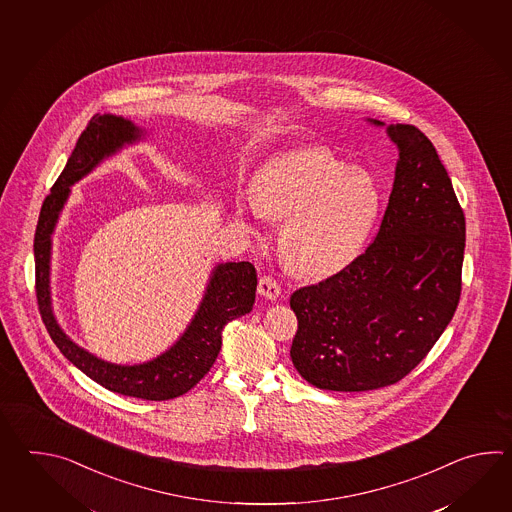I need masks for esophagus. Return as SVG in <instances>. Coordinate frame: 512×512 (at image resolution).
Instances as JSON below:
<instances>
[{
    "label": "esophagus",
    "mask_w": 512,
    "mask_h": 512,
    "mask_svg": "<svg viewBox=\"0 0 512 512\" xmlns=\"http://www.w3.org/2000/svg\"><path fill=\"white\" fill-rule=\"evenodd\" d=\"M258 293L269 300H276L280 294H282V287L278 280L271 276V274H263L258 282Z\"/></svg>",
    "instance_id": "1"
}]
</instances>
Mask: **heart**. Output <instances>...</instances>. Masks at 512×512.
<instances>
[{
  "label": "heart",
  "mask_w": 512,
  "mask_h": 512,
  "mask_svg": "<svg viewBox=\"0 0 512 512\" xmlns=\"http://www.w3.org/2000/svg\"><path fill=\"white\" fill-rule=\"evenodd\" d=\"M377 177L326 148L285 153L254 177L252 207L283 221L280 254L291 271L324 278L359 256L381 218ZM245 208H240L243 214Z\"/></svg>",
  "instance_id": "1"
}]
</instances>
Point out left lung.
Listing matches in <instances>:
<instances>
[{"label":"left lung","mask_w":512,"mask_h":512,"mask_svg":"<svg viewBox=\"0 0 512 512\" xmlns=\"http://www.w3.org/2000/svg\"><path fill=\"white\" fill-rule=\"evenodd\" d=\"M386 135L399 161L375 240L342 271L291 294V359L320 390L368 392L401 381L459 304L465 214L452 181L419 128L390 124Z\"/></svg>","instance_id":"left-lung-1"}]
</instances>
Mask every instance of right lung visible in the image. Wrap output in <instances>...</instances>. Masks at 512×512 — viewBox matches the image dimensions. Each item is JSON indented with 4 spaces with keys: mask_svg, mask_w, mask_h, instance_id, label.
Instances as JSON below:
<instances>
[{
    "mask_svg": "<svg viewBox=\"0 0 512 512\" xmlns=\"http://www.w3.org/2000/svg\"><path fill=\"white\" fill-rule=\"evenodd\" d=\"M141 139V130L130 120L115 115H95L78 137L77 146L67 159L66 168L56 179L51 194L45 197L34 234L36 300L49 335L69 362L84 371L109 392L146 399L168 401L192 390L207 375L218 359L221 333L230 320L251 313L258 274L249 261L219 263L208 283L185 335L161 357L137 366H117L93 357L67 337L56 324L49 296L51 234L56 219L69 196V186L89 174L104 157L117 152L126 142Z\"/></svg>",
    "mask_w": 512,
    "mask_h": 512,
    "instance_id": "obj_1",
    "label": "right lung"
}]
</instances>
